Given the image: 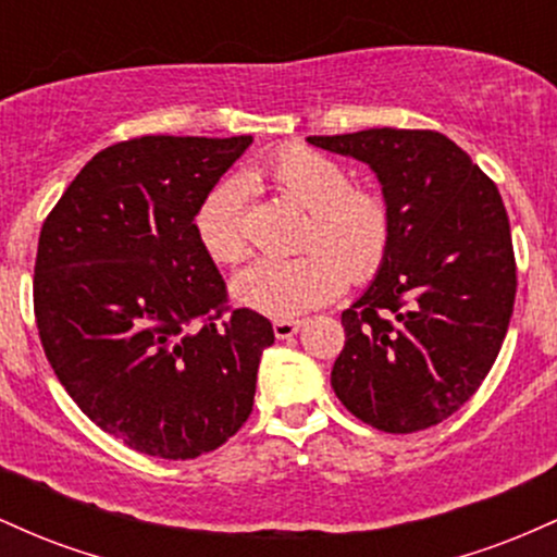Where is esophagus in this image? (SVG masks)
<instances>
[{
	"instance_id": "obj_1",
	"label": "esophagus",
	"mask_w": 557,
	"mask_h": 557,
	"mask_svg": "<svg viewBox=\"0 0 557 557\" xmlns=\"http://www.w3.org/2000/svg\"><path fill=\"white\" fill-rule=\"evenodd\" d=\"M300 327H304V322H300V319H277V322L272 324L274 337H277V341H287V337L296 335Z\"/></svg>"
}]
</instances>
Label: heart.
<instances>
[{
	"label": "heart",
	"mask_w": 557,
	"mask_h": 557,
	"mask_svg": "<svg viewBox=\"0 0 557 557\" xmlns=\"http://www.w3.org/2000/svg\"><path fill=\"white\" fill-rule=\"evenodd\" d=\"M277 196L304 209L296 235V259H259L233 280V296L267 317H296L330 304L345 283H369L389 257L395 216L387 196L374 185L350 183L341 162L309 149L283 146L261 168ZM246 183L230 177L196 209L194 230L216 264L248 257Z\"/></svg>",
	"instance_id": "1"
}]
</instances>
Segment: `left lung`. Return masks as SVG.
<instances>
[{
    "label": "left lung",
    "mask_w": 557,
    "mask_h": 557,
    "mask_svg": "<svg viewBox=\"0 0 557 557\" xmlns=\"http://www.w3.org/2000/svg\"><path fill=\"white\" fill-rule=\"evenodd\" d=\"M309 144L367 162L395 216L385 267L343 311L332 389L374 430H430L476 393L513 314L519 280L500 190L437 131L372 127Z\"/></svg>",
    "instance_id": "left-lung-1"
}]
</instances>
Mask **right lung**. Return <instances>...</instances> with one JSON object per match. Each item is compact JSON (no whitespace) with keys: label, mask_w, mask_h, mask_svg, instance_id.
I'll use <instances>...</instances> for the list:
<instances>
[{"label":"right lung","mask_w":557,"mask_h":557,"mask_svg":"<svg viewBox=\"0 0 557 557\" xmlns=\"http://www.w3.org/2000/svg\"><path fill=\"white\" fill-rule=\"evenodd\" d=\"M251 136L107 146L44 220L34 314L78 408L146 456H203L246 424L272 322L227 304L194 216Z\"/></svg>","instance_id":"1"}]
</instances>
